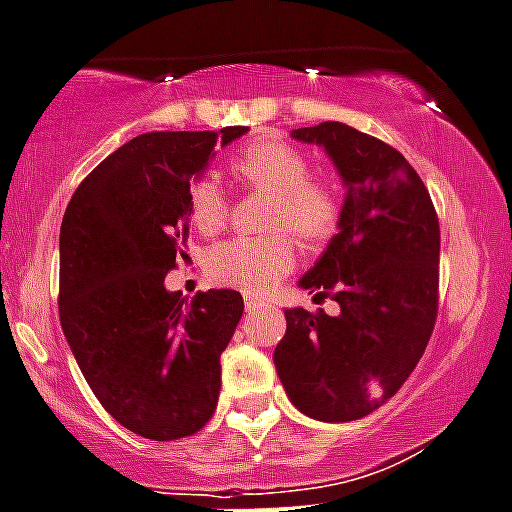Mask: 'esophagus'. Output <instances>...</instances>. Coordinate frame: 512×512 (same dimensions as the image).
I'll list each match as a JSON object with an SVG mask.
<instances>
[{
	"label": "esophagus",
	"instance_id": "esophagus-1",
	"mask_svg": "<svg viewBox=\"0 0 512 512\" xmlns=\"http://www.w3.org/2000/svg\"><path fill=\"white\" fill-rule=\"evenodd\" d=\"M243 306H246V311H259V309H264V301L261 299H256V296H243Z\"/></svg>",
	"mask_w": 512,
	"mask_h": 512
}]
</instances>
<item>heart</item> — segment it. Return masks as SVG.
<instances>
[{
	"instance_id": "b5f03b06",
	"label": "heart",
	"mask_w": 512,
	"mask_h": 512,
	"mask_svg": "<svg viewBox=\"0 0 512 512\" xmlns=\"http://www.w3.org/2000/svg\"><path fill=\"white\" fill-rule=\"evenodd\" d=\"M231 173L243 186L274 196L271 226L289 228L301 238H319L334 226L339 203L329 183L309 178V160L279 140L251 143L231 160ZM228 198L216 178L198 180L191 188V221L201 233L221 231ZM294 243L284 233L266 238L236 236L208 251V274L218 284L264 291L294 266Z\"/></svg>"
}]
</instances>
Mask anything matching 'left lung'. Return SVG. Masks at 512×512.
I'll return each mask as SVG.
<instances>
[{"mask_svg":"<svg viewBox=\"0 0 512 512\" xmlns=\"http://www.w3.org/2000/svg\"><path fill=\"white\" fill-rule=\"evenodd\" d=\"M319 145L344 188L337 236L299 279L339 314L286 309L274 352L286 397L321 422H352L407 382L437 316L440 226L425 183L392 145L344 123L291 130Z\"/></svg>","mask_w":512,"mask_h":512,"instance_id":"1","label":"left lung"}]
</instances>
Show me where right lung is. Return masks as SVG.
<instances>
[{"instance_id": "obj_1", "label": "right lung", "mask_w": 512, "mask_h": 512, "mask_svg": "<svg viewBox=\"0 0 512 512\" xmlns=\"http://www.w3.org/2000/svg\"><path fill=\"white\" fill-rule=\"evenodd\" d=\"M246 133L138 135L82 180L62 218V332L100 405L148 440L193 435L218 405L241 294L188 301L165 274L186 256L191 183Z\"/></svg>"}]
</instances>
